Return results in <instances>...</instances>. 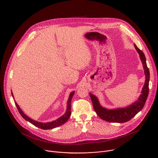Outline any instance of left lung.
Segmentation results:
<instances>
[{
    "instance_id": "8db88e82",
    "label": "left lung",
    "mask_w": 158,
    "mask_h": 158,
    "mask_svg": "<svg viewBox=\"0 0 158 158\" xmlns=\"http://www.w3.org/2000/svg\"><path fill=\"white\" fill-rule=\"evenodd\" d=\"M134 46L136 50L139 54L140 59L142 62L144 70V73L146 75L145 83L142 89L141 94L136 102H134L133 104L128 107L125 108L109 110L101 107L97 98L94 95H93L91 93H89V96L92 101L93 106L95 112L98 115L104 120L110 122L117 123H123L127 122L131 119L134 116H135V115L143 109L145 104L149 93V71L146 65V57L144 53L138 48L135 44H134Z\"/></svg>"
}]
</instances>
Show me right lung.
Here are the masks:
<instances>
[{
    "label": "right lung",
    "instance_id": "right-lung-1",
    "mask_svg": "<svg viewBox=\"0 0 158 158\" xmlns=\"http://www.w3.org/2000/svg\"><path fill=\"white\" fill-rule=\"evenodd\" d=\"M74 93L75 92L73 91V92L71 93L70 94V96H69V100H68V102H67V111H66L65 114L63 116L59 118L58 119H57L54 121H52L51 122L42 123V122H37L36 120H34L30 118V117H28L27 115H25L23 113V112L22 110V109L19 107L17 103L16 102H15V105H16V106L18 109V110H19V113L20 114V115L23 117V118L24 119H25L26 120L30 122L33 125L38 127V128H40L43 130L52 129V128H54L56 127H59V126L63 125L64 123H65L69 120V117L71 115V102H72V97L74 95ZM12 96H14L12 93Z\"/></svg>",
    "mask_w": 158,
    "mask_h": 158
}]
</instances>
